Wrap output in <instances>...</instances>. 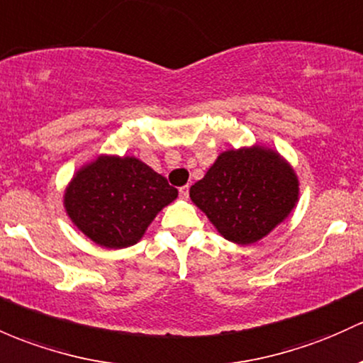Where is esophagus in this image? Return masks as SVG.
<instances>
[{"label": "esophagus", "instance_id": "obj_1", "mask_svg": "<svg viewBox=\"0 0 363 363\" xmlns=\"http://www.w3.org/2000/svg\"><path fill=\"white\" fill-rule=\"evenodd\" d=\"M189 185H185V186H182V189H180V196L183 197V199H186V197H189Z\"/></svg>", "mask_w": 363, "mask_h": 363}]
</instances>
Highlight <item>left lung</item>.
<instances>
[{
    "mask_svg": "<svg viewBox=\"0 0 363 363\" xmlns=\"http://www.w3.org/2000/svg\"><path fill=\"white\" fill-rule=\"evenodd\" d=\"M299 183L294 169L264 147L227 150L218 155L190 199L227 240L255 244L294 209Z\"/></svg>",
    "mask_w": 363,
    "mask_h": 363,
    "instance_id": "1",
    "label": "left lung"
}]
</instances>
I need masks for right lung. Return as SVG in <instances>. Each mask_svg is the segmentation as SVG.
<instances>
[{"label":"right lung","mask_w":363,"mask_h":363,"mask_svg":"<svg viewBox=\"0 0 363 363\" xmlns=\"http://www.w3.org/2000/svg\"><path fill=\"white\" fill-rule=\"evenodd\" d=\"M178 197L162 174L135 157L100 155L69 183L64 206L72 223L108 249L138 242L157 213Z\"/></svg>","instance_id":"1"}]
</instances>
